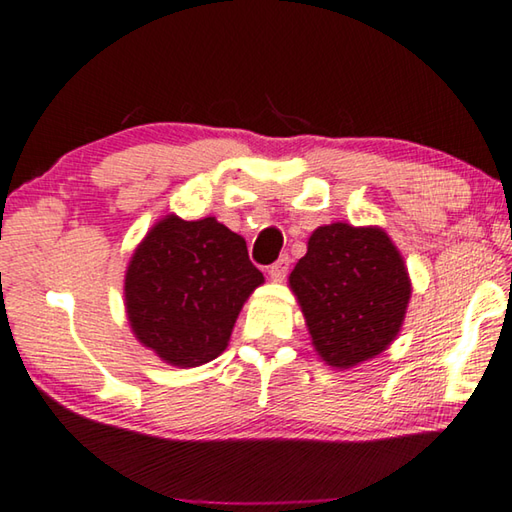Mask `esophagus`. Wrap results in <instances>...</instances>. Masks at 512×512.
Masks as SVG:
<instances>
[{
  "mask_svg": "<svg viewBox=\"0 0 512 512\" xmlns=\"http://www.w3.org/2000/svg\"><path fill=\"white\" fill-rule=\"evenodd\" d=\"M289 257H280L277 262L271 266V271H268V275H271L273 282H282L284 277H287V271H289Z\"/></svg>",
  "mask_w": 512,
  "mask_h": 512,
  "instance_id": "obj_1",
  "label": "esophagus"
}]
</instances>
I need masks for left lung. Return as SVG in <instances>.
Wrapping results in <instances>:
<instances>
[{
	"mask_svg": "<svg viewBox=\"0 0 512 512\" xmlns=\"http://www.w3.org/2000/svg\"><path fill=\"white\" fill-rule=\"evenodd\" d=\"M311 345L327 366L348 370L388 350L404 325L411 277L379 225H320L289 275Z\"/></svg>",
	"mask_w": 512,
	"mask_h": 512,
	"instance_id": "left-lung-1",
	"label": "left lung"
}]
</instances>
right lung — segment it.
I'll return each instance as SVG.
<instances>
[{
	"label": "right lung",
	"instance_id": "obj_1",
	"mask_svg": "<svg viewBox=\"0 0 512 512\" xmlns=\"http://www.w3.org/2000/svg\"><path fill=\"white\" fill-rule=\"evenodd\" d=\"M264 275L246 239L214 216L167 214L137 244L124 277L135 339L176 368H196L228 348L244 302Z\"/></svg>",
	"mask_w": 512,
	"mask_h": 512
}]
</instances>
